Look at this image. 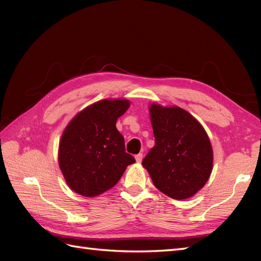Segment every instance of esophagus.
Listing matches in <instances>:
<instances>
[{
  "mask_svg": "<svg viewBox=\"0 0 261 261\" xmlns=\"http://www.w3.org/2000/svg\"><path fill=\"white\" fill-rule=\"evenodd\" d=\"M142 157H143V154H142V153H138V154H136V160H137V163H141Z\"/></svg>",
  "mask_w": 261,
  "mask_h": 261,
  "instance_id": "34e87169",
  "label": "esophagus"
}]
</instances>
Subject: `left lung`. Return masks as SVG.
I'll list each match as a JSON object with an SVG mask.
<instances>
[{
	"mask_svg": "<svg viewBox=\"0 0 261 261\" xmlns=\"http://www.w3.org/2000/svg\"><path fill=\"white\" fill-rule=\"evenodd\" d=\"M154 146L142 160L153 185L175 199H186L206 184L213 150L201 123L178 107L149 108Z\"/></svg>",
	"mask_w": 261,
	"mask_h": 261,
	"instance_id": "left-lung-1",
	"label": "left lung"
}]
</instances>
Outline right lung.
I'll return each mask as SVG.
<instances>
[{
    "label": "right lung",
    "mask_w": 261,
    "mask_h": 261,
    "mask_svg": "<svg viewBox=\"0 0 261 261\" xmlns=\"http://www.w3.org/2000/svg\"><path fill=\"white\" fill-rule=\"evenodd\" d=\"M127 99H102L77 113L63 132L58 163L71 191L94 197L112 188L127 166L136 163L125 152L116 121L129 109Z\"/></svg>",
    "instance_id": "obj_1"
}]
</instances>
